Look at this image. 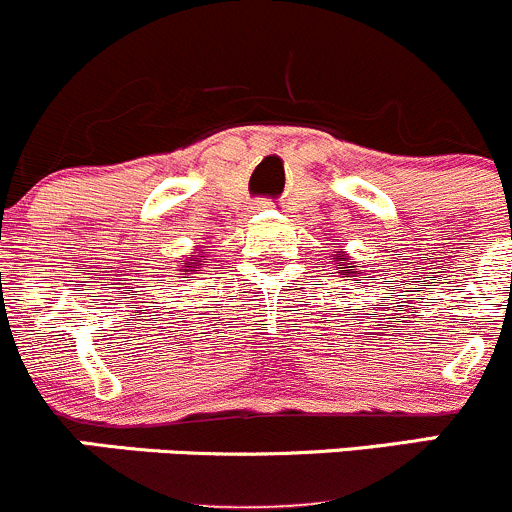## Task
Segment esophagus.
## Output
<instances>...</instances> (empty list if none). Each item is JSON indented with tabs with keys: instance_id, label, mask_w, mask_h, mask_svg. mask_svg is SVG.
I'll return each mask as SVG.
<instances>
[{
	"instance_id": "34e87169",
	"label": "esophagus",
	"mask_w": 512,
	"mask_h": 512,
	"mask_svg": "<svg viewBox=\"0 0 512 512\" xmlns=\"http://www.w3.org/2000/svg\"><path fill=\"white\" fill-rule=\"evenodd\" d=\"M254 209L256 211H268V209H273V204H271V201H258Z\"/></svg>"
}]
</instances>
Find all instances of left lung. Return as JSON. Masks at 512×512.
<instances>
[{"instance_id": "left-lung-1", "label": "left lung", "mask_w": 512, "mask_h": 512, "mask_svg": "<svg viewBox=\"0 0 512 512\" xmlns=\"http://www.w3.org/2000/svg\"><path fill=\"white\" fill-rule=\"evenodd\" d=\"M331 256H333V268H336V273H341V278H346V281H353V276H358V281L371 278L366 271H361L358 261H353V258L346 254V249H333Z\"/></svg>"}]
</instances>
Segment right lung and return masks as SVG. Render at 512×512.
<instances>
[{
    "mask_svg": "<svg viewBox=\"0 0 512 512\" xmlns=\"http://www.w3.org/2000/svg\"><path fill=\"white\" fill-rule=\"evenodd\" d=\"M206 261H209V258L204 256V251L194 249L189 256L184 258V266L179 268V271H181L179 276H181V278H194V276H191V273H196V271H199V268H204Z\"/></svg>",
    "mask_w": 512,
    "mask_h": 512,
    "instance_id": "obj_1",
    "label": "right lung"
}]
</instances>
